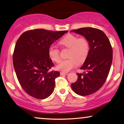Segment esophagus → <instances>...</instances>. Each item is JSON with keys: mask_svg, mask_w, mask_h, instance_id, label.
<instances>
[{"mask_svg": "<svg viewBox=\"0 0 124 124\" xmlns=\"http://www.w3.org/2000/svg\"><path fill=\"white\" fill-rule=\"evenodd\" d=\"M68 73H67V72H60V75L61 76H63V75H67Z\"/></svg>", "mask_w": 124, "mask_h": 124, "instance_id": "esophagus-1", "label": "esophagus"}]
</instances>
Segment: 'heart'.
<instances>
[{
    "instance_id": "obj_1",
    "label": "heart",
    "mask_w": 124,
    "mask_h": 124,
    "mask_svg": "<svg viewBox=\"0 0 124 124\" xmlns=\"http://www.w3.org/2000/svg\"><path fill=\"white\" fill-rule=\"evenodd\" d=\"M60 44L70 48L67 60L62 61L56 66L58 70L67 72L77 67L79 62L85 60L88 56L90 46L88 41L84 37H78L76 35L68 34L60 41ZM48 56L54 62L60 61V51L57 47L51 46L48 49Z\"/></svg>"
}]
</instances>
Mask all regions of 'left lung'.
<instances>
[{"label": "left lung", "mask_w": 124, "mask_h": 124, "mask_svg": "<svg viewBox=\"0 0 124 124\" xmlns=\"http://www.w3.org/2000/svg\"><path fill=\"white\" fill-rule=\"evenodd\" d=\"M83 35L88 41L90 50L80 70L77 73V80L71 84L73 90L78 95H89L100 89L107 80L113 61V48L104 32L93 27H83L72 30Z\"/></svg>", "instance_id": "left-lung-1"}]
</instances>
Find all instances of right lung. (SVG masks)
Returning <instances> with one entry per match:
<instances>
[{"instance_id":"add662e5","label":"right lung","mask_w":124,"mask_h":124,"mask_svg":"<svg viewBox=\"0 0 124 124\" xmlns=\"http://www.w3.org/2000/svg\"><path fill=\"white\" fill-rule=\"evenodd\" d=\"M67 32L37 29L23 32L17 40L13 65L20 84L29 95L44 99L54 92L55 79L60 73L50 71L54 64L48 56V49Z\"/></svg>"}]
</instances>
